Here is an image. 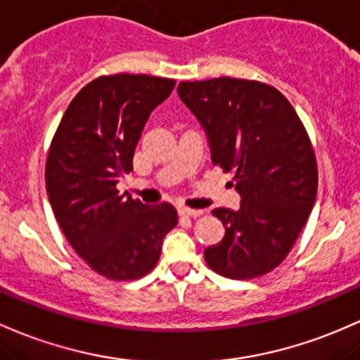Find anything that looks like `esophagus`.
I'll return each instance as SVG.
<instances>
[{
    "label": "esophagus",
    "mask_w": 360,
    "mask_h": 360,
    "mask_svg": "<svg viewBox=\"0 0 360 360\" xmlns=\"http://www.w3.org/2000/svg\"><path fill=\"white\" fill-rule=\"evenodd\" d=\"M201 213H203L201 210H193V208H188V207H179L181 217H200Z\"/></svg>",
    "instance_id": "esophagus-1"
}]
</instances>
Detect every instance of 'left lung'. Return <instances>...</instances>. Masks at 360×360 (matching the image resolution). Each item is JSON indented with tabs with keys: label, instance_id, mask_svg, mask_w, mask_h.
<instances>
[{
	"label": "left lung",
	"instance_id": "8db88e82",
	"mask_svg": "<svg viewBox=\"0 0 360 360\" xmlns=\"http://www.w3.org/2000/svg\"><path fill=\"white\" fill-rule=\"evenodd\" d=\"M177 94L203 126L212 162L234 172L240 195L239 210L212 212L225 236L205 250V262L236 280L268 274L289 255L316 201L318 165L302 121L262 82H181Z\"/></svg>",
	"mask_w": 360,
	"mask_h": 360
}]
</instances>
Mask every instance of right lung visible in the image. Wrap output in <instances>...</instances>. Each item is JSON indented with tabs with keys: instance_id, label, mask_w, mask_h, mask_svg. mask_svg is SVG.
I'll list each match as a JSON object with an SVG mask.
<instances>
[{
	"instance_id": "right-lung-1",
	"label": "right lung",
	"mask_w": 360,
	"mask_h": 360,
	"mask_svg": "<svg viewBox=\"0 0 360 360\" xmlns=\"http://www.w3.org/2000/svg\"><path fill=\"white\" fill-rule=\"evenodd\" d=\"M176 80L109 75L85 85L61 117L46 162V189L63 234L78 256L109 280H136L160 258L177 224L171 203L148 207L117 191L150 112Z\"/></svg>"
}]
</instances>
